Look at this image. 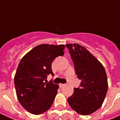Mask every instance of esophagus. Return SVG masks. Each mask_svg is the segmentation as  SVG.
Instances as JSON below:
<instances>
[{"label": "esophagus", "instance_id": "obj_1", "mask_svg": "<svg viewBox=\"0 0 120 120\" xmlns=\"http://www.w3.org/2000/svg\"><path fill=\"white\" fill-rule=\"evenodd\" d=\"M59 87L62 88V87H63L64 86L65 84H62V83H60V84H59Z\"/></svg>", "mask_w": 120, "mask_h": 120}]
</instances>
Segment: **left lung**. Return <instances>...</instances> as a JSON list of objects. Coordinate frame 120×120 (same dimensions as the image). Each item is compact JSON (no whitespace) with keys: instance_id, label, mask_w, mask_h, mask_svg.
Here are the masks:
<instances>
[{"instance_id":"1","label":"left lung","mask_w":120,"mask_h":120,"mask_svg":"<svg viewBox=\"0 0 120 120\" xmlns=\"http://www.w3.org/2000/svg\"><path fill=\"white\" fill-rule=\"evenodd\" d=\"M65 46L73 61L75 74L82 80L74 89L67 101L71 108L79 114L89 115L102 105L108 90V80L102 64L84 47L79 44Z\"/></svg>"}]
</instances>
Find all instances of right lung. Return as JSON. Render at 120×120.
<instances>
[{
  "mask_svg": "<svg viewBox=\"0 0 120 120\" xmlns=\"http://www.w3.org/2000/svg\"><path fill=\"white\" fill-rule=\"evenodd\" d=\"M64 45H40L28 52L19 62L14 77L16 95L19 103L34 115L44 113L51 107L59 85L51 81L52 63L58 56L64 55Z\"/></svg>",
  "mask_w": 120,
  "mask_h": 120,
  "instance_id": "right-lung-1",
  "label": "right lung"
}]
</instances>
